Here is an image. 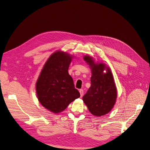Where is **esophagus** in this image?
<instances>
[{"label":"esophagus","mask_w":150,"mask_h":150,"mask_svg":"<svg viewBox=\"0 0 150 150\" xmlns=\"http://www.w3.org/2000/svg\"><path fill=\"white\" fill-rule=\"evenodd\" d=\"M79 93H80V95H81V97H82L83 96V94H84V91H83V89H80L79 90Z\"/></svg>","instance_id":"1"}]
</instances>
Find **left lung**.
<instances>
[{
	"mask_svg": "<svg viewBox=\"0 0 150 150\" xmlns=\"http://www.w3.org/2000/svg\"><path fill=\"white\" fill-rule=\"evenodd\" d=\"M84 60L91 69V87L83 100L92 115L101 116L107 114L114 106L117 98V90L112 72L103 63H95L89 56ZM106 69L104 74L103 70Z\"/></svg>",
	"mask_w": 150,
	"mask_h": 150,
	"instance_id": "obj_1",
	"label": "left lung"
}]
</instances>
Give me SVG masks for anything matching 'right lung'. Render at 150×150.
Returning <instances> with one entry per match:
<instances>
[{
  "instance_id": "add662e5",
  "label": "right lung",
  "mask_w": 150,
  "mask_h": 150,
  "mask_svg": "<svg viewBox=\"0 0 150 150\" xmlns=\"http://www.w3.org/2000/svg\"><path fill=\"white\" fill-rule=\"evenodd\" d=\"M72 61L69 54L57 51L45 63L36 83V93L42 105L54 113H58L80 97L68 69Z\"/></svg>"
}]
</instances>
